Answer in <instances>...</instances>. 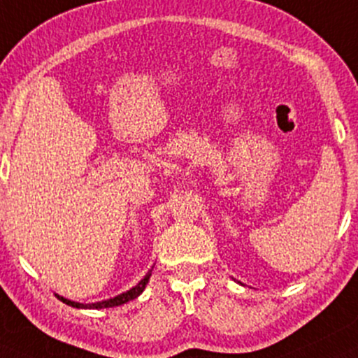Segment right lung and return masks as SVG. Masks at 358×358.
<instances>
[{
    "label": "right lung",
    "mask_w": 358,
    "mask_h": 358,
    "mask_svg": "<svg viewBox=\"0 0 358 358\" xmlns=\"http://www.w3.org/2000/svg\"><path fill=\"white\" fill-rule=\"evenodd\" d=\"M150 275H152V271H148V274H146L145 278H143L141 281L138 282V285L132 286L131 289L124 291V293L117 294V296H113V298H108V300L94 301V303H79V301H72V300H69V298L60 296V294H57V298L60 301H64V303L70 305V307H73V308H112V307H119V305H124V303H127V301L138 298L139 294L145 291L146 285H148V281H150Z\"/></svg>",
    "instance_id": "1"
}]
</instances>
